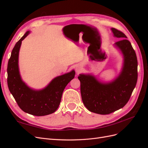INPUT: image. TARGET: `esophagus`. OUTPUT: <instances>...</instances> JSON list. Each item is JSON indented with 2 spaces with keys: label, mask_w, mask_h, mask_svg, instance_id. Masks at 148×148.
Segmentation results:
<instances>
[{
  "label": "esophagus",
  "mask_w": 148,
  "mask_h": 148,
  "mask_svg": "<svg viewBox=\"0 0 148 148\" xmlns=\"http://www.w3.org/2000/svg\"><path fill=\"white\" fill-rule=\"evenodd\" d=\"M76 71H77V73H79L80 71H82V66L81 65H77V66H76Z\"/></svg>",
  "instance_id": "1"
}]
</instances>
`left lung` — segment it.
I'll list each match as a JSON object with an SVG mask.
<instances>
[{
	"label": "left lung",
	"mask_w": 148,
	"mask_h": 148,
	"mask_svg": "<svg viewBox=\"0 0 148 148\" xmlns=\"http://www.w3.org/2000/svg\"><path fill=\"white\" fill-rule=\"evenodd\" d=\"M115 37L122 38L115 43L122 52L123 66L119 77L110 83H101L91 75L80 74V91L85 107L92 112L106 115L126 105L138 79V61L135 50L123 32L111 28Z\"/></svg>",
	"instance_id": "left-lung-1"
}]
</instances>
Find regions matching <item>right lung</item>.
<instances>
[{
    "label": "right lung",
    "instance_id": "right-lung-1",
    "mask_svg": "<svg viewBox=\"0 0 148 148\" xmlns=\"http://www.w3.org/2000/svg\"><path fill=\"white\" fill-rule=\"evenodd\" d=\"M29 34L27 31L13 47L7 66V84L9 91L20 108L25 112L44 116L54 112L59 107L62 93L68 83L75 77V71L53 79L41 90H34L21 78L18 69V54L21 41Z\"/></svg>",
    "mask_w": 148,
    "mask_h": 148
}]
</instances>
